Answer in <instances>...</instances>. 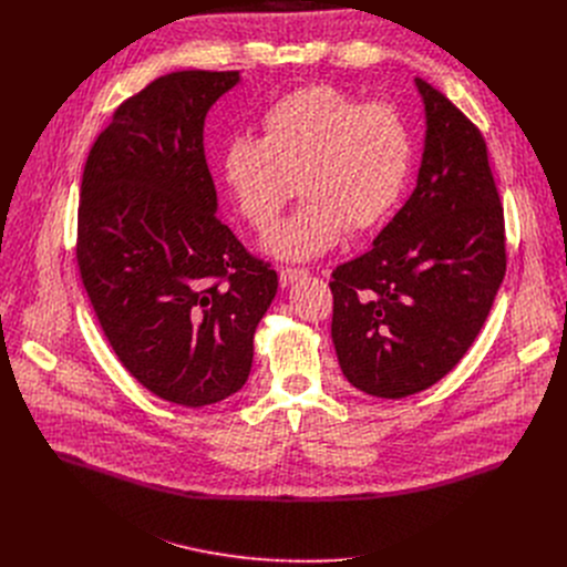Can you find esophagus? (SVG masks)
<instances>
[{"label": "esophagus", "instance_id": "1", "mask_svg": "<svg viewBox=\"0 0 567 567\" xmlns=\"http://www.w3.org/2000/svg\"><path fill=\"white\" fill-rule=\"evenodd\" d=\"M307 276V269H291V267H285L280 269V287H289L293 285L298 278Z\"/></svg>", "mask_w": 567, "mask_h": 567}]
</instances>
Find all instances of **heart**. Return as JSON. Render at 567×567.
<instances>
[{"instance_id": "obj_1", "label": "heart", "mask_w": 567, "mask_h": 567, "mask_svg": "<svg viewBox=\"0 0 567 567\" xmlns=\"http://www.w3.org/2000/svg\"><path fill=\"white\" fill-rule=\"evenodd\" d=\"M260 130V138H230L219 171L239 215L260 230L278 217L296 179L302 204L262 237V251L278 260L307 262L328 254L343 230L379 226L409 184L411 130L388 103L307 85L274 101Z\"/></svg>"}]
</instances>
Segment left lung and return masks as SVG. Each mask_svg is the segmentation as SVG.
Masks as SVG:
<instances>
[{
    "mask_svg": "<svg viewBox=\"0 0 567 567\" xmlns=\"http://www.w3.org/2000/svg\"><path fill=\"white\" fill-rule=\"evenodd\" d=\"M424 150L413 195L332 274V341L361 392L401 399L466 354L505 278L503 206L477 127L415 78Z\"/></svg>",
    "mask_w": 567,
    "mask_h": 567,
    "instance_id": "1",
    "label": "left lung"
}]
</instances>
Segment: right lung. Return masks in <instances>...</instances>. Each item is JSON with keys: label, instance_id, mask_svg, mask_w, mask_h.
<instances>
[{"label": "right lung", "instance_id": "add662e5", "mask_svg": "<svg viewBox=\"0 0 567 567\" xmlns=\"http://www.w3.org/2000/svg\"><path fill=\"white\" fill-rule=\"evenodd\" d=\"M239 71H175L127 99L94 141L78 206V267L125 370L199 409L247 383L278 274L217 219L204 154L210 107Z\"/></svg>", "mask_w": 567, "mask_h": 567}]
</instances>
